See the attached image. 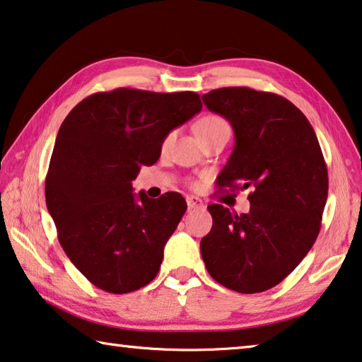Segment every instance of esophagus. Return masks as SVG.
Here are the masks:
<instances>
[{"label": "esophagus", "instance_id": "1", "mask_svg": "<svg viewBox=\"0 0 362 362\" xmlns=\"http://www.w3.org/2000/svg\"><path fill=\"white\" fill-rule=\"evenodd\" d=\"M187 204H188V209H202V208H204L203 202L198 197H187Z\"/></svg>", "mask_w": 362, "mask_h": 362}]
</instances>
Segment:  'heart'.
<instances>
[{
    "label": "heart",
    "instance_id": "b5f03b06",
    "mask_svg": "<svg viewBox=\"0 0 362 362\" xmlns=\"http://www.w3.org/2000/svg\"><path fill=\"white\" fill-rule=\"evenodd\" d=\"M219 124H226V120H223V119L219 117V116H212V114H211V116H204V117H202V119L198 120V124H197V134H198V132H202V130L216 127V125H219ZM169 141H170V135L168 136V139L164 140L163 145L168 146Z\"/></svg>",
    "mask_w": 362,
    "mask_h": 362
}]
</instances>
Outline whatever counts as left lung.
Wrapping results in <instances>:
<instances>
[{
    "label": "left lung",
    "mask_w": 362,
    "mask_h": 362,
    "mask_svg": "<svg viewBox=\"0 0 362 362\" xmlns=\"http://www.w3.org/2000/svg\"><path fill=\"white\" fill-rule=\"evenodd\" d=\"M203 103L235 132L217 185L251 188L246 214L208 206L204 266L228 290L261 293L293 272L317 238L329 193L322 150L305 114L284 96L228 87L211 90Z\"/></svg>",
    "instance_id": "1"
}]
</instances>
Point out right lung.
<instances>
[{
  "label": "right lung",
  "instance_id": "add662e5",
  "mask_svg": "<svg viewBox=\"0 0 362 362\" xmlns=\"http://www.w3.org/2000/svg\"><path fill=\"white\" fill-rule=\"evenodd\" d=\"M202 107L193 91L116 88L80 101L57 132L47 208L69 259L107 293H130L158 275L187 203L175 192L135 194L132 180L159 159L169 132Z\"/></svg>",
  "mask_w": 362,
  "mask_h": 362
}]
</instances>
